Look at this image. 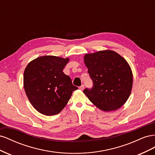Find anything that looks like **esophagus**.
<instances>
[{
    "label": "esophagus",
    "mask_w": 155,
    "mask_h": 155,
    "mask_svg": "<svg viewBox=\"0 0 155 155\" xmlns=\"http://www.w3.org/2000/svg\"><path fill=\"white\" fill-rule=\"evenodd\" d=\"M84 88H85V85H81L80 87H79V89H80V90L81 91H83V89H84Z\"/></svg>",
    "instance_id": "esophagus-1"
}]
</instances>
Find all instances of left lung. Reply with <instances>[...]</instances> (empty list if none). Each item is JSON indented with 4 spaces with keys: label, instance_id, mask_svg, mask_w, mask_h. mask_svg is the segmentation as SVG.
<instances>
[{
    "label": "left lung",
    "instance_id": "1",
    "mask_svg": "<svg viewBox=\"0 0 155 155\" xmlns=\"http://www.w3.org/2000/svg\"><path fill=\"white\" fill-rule=\"evenodd\" d=\"M84 61L93 82L83 91L93 104L109 112L122 106L133 86V74L126 60L114 51L104 50L86 54Z\"/></svg>",
    "mask_w": 155,
    "mask_h": 155
}]
</instances>
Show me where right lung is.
<instances>
[{
    "mask_svg": "<svg viewBox=\"0 0 155 155\" xmlns=\"http://www.w3.org/2000/svg\"><path fill=\"white\" fill-rule=\"evenodd\" d=\"M69 59L45 55L33 60L25 68L24 88L35 109L46 116L55 115L66 106L74 91L71 79L63 70Z\"/></svg>",
    "mask_w": 155,
    "mask_h": 155,
    "instance_id": "1",
    "label": "right lung"
}]
</instances>
